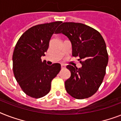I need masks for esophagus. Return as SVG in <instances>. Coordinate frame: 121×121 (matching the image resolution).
I'll use <instances>...</instances> for the list:
<instances>
[{
  "instance_id": "34e87169",
  "label": "esophagus",
  "mask_w": 121,
  "mask_h": 121,
  "mask_svg": "<svg viewBox=\"0 0 121 121\" xmlns=\"http://www.w3.org/2000/svg\"><path fill=\"white\" fill-rule=\"evenodd\" d=\"M61 69H64V68H65V65H63V64L61 65Z\"/></svg>"
}]
</instances>
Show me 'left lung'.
Segmentation results:
<instances>
[{"label":"left lung","mask_w":121,"mask_h":121,"mask_svg":"<svg viewBox=\"0 0 121 121\" xmlns=\"http://www.w3.org/2000/svg\"><path fill=\"white\" fill-rule=\"evenodd\" d=\"M58 33L69 39L72 56L79 57L82 65L79 68L66 66L71 72L65 82L66 92L77 99L90 97L97 91L105 75L109 57L105 41L99 32L82 23L63 22L56 32Z\"/></svg>","instance_id":"8db88e82"}]
</instances>
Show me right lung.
<instances>
[{
  "instance_id": "1",
  "label": "right lung",
  "mask_w": 121,
  "mask_h": 121,
  "mask_svg": "<svg viewBox=\"0 0 121 121\" xmlns=\"http://www.w3.org/2000/svg\"><path fill=\"white\" fill-rule=\"evenodd\" d=\"M62 22L56 21L33 26L20 37L12 55L16 80L26 95L43 97L51 89L52 80L61 70L60 63L51 66L41 57L48 49L50 39Z\"/></svg>"
}]
</instances>
